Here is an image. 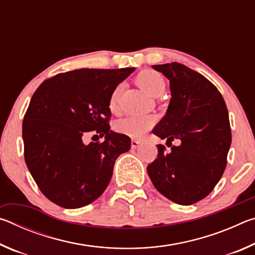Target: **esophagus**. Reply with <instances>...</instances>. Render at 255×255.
<instances>
[{
	"label": "esophagus",
	"mask_w": 255,
	"mask_h": 255,
	"mask_svg": "<svg viewBox=\"0 0 255 255\" xmlns=\"http://www.w3.org/2000/svg\"><path fill=\"white\" fill-rule=\"evenodd\" d=\"M140 144H141V141L137 140V139H131V147L132 148H137Z\"/></svg>",
	"instance_id": "esophagus-1"
}]
</instances>
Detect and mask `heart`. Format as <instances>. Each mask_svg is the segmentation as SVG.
<instances>
[{
	"label": "heart",
	"mask_w": 255,
	"mask_h": 255,
	"mask_svg": "<svg viewBox=\"0 0 255 255\" xmlns=\"http://www.w3.org/2000/svg\"><path fill=\"white\" fill-rule=\"evenodd\" d=\"M137 84L152 97H158L164 92L166 82L159 73L146 70L140 72L136 77ZM122 91V86L118 85L112 91L109 99V108L111 111H116L118 108V99ZM155 119L152 116H129V117L118 120L115 125L116 130L124 135L132 138H140L153 127Z\"/></svg>",
	"instance_id": "obj_1"
}]
</instances>
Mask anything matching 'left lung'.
Listing matches in <instances>:
<instances>
[{"label":"left lung","mask_w":255,"mask_h":255,"mask_svg":"<svg viewBox=\"0 0 255 255\" xmlns=\"http://www.w3.org/2000/svg\"><path fill=\"white\" fill-rule=\"evenodd\" d=\"M152 67L170 81L169 107L153 133L166 138L171 150L157 145L147 173L167 199L192 205L213 191L225 171L232 143L227 108L217 88L191 68L179 63ZM174 139L179 146H170Z\"/></svg>","instance_id":"1"}]
</instances>
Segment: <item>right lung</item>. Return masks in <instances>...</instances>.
Segmentation results:
<instances>
[{"label": "right lung", "instance_id": "obj_1", "mask_svg": "<svg viewBox=\"0 0 255 255\" xmlns=\"http://www.w3.org/2000/svg\"><path fill=\"white\" fill-rule=\"evenodd\" d=\"M133 71L60 73L33 93L22 124L24 159L40 191L54 204L81 208L109 184L116 159L130 148V138L110 130L109 99ZM90 131L105 140L84 144L81 137Z\"/></svg>", "mask_w": 255, "mask_h": 255}]
</instances>
